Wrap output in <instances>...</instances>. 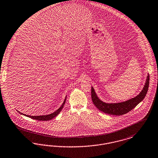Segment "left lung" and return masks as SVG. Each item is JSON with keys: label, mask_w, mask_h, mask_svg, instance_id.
<instances>
[{"label": "left lung", "mask_w": 158, "mask_h": 158, "mask_svg": "<svg viewBox=\"0 0 158 158\" xmlns=\"http://www.w3.org/2000/svg\"><path fill=\"white\" fill-rule=\"evenodd\" d=\"M149 85V75H148L142 91L135 98L130 99L127 101L119 103H106L101 101L95 92V89L92 86L91 97L92 100L99 110L109 114L112 115H122L129 112L133 108L136 107L140 102L145 98L148 92Z\"/></svg>", "instance_id": "obj_1"}]
</instances>
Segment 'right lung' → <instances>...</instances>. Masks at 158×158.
Instances as JSON below:
<instances>
[{
    "label": "right lung",
    "instance_id": "add662e5",
    "mask_svg": "<svg viewBox=\"0 0 158 158\" xmlns=\"http://www.w3.org/2000/svg\"><path fill=\"white\" fill-rule=\"evenodd\" d=\"M66 97H67V96H66L65 99H64V101H63L62 105L60 106V107H59L58 109H57L56 111H55L54 112H53L52 114H46V115L31 116V115H27V114H23L22 113L19 112V111H18V110H17V111L19 112V114H23V115H24V116H27V117H29V118H32L33 119H36V120H43V121H44H44H47V120H51V119H53L55 117H56L57 115L60 112V111L62 110V108L63 107V106H64V103H65V102H66Z\"/></svg>",
    "mask_w": 158,
    "mask_h": 158
}]
</instances>
